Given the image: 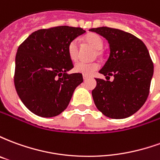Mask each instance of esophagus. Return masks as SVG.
<instances>
[{"label": "esophagus", "instance_id": "1", "mask_svg": "<svg viewBox=\"0 0 160 160\" xmlns=\"http://www.w3.org/2000/svg\"><path fill=\"white\" fill-rule=\"evenodd\" d=\"M88 78H89V77H88V76H86V75H83V79H84V80H88Z\"/></svg>", "mask_w": 160, "mask_h": 160}]
</instances>
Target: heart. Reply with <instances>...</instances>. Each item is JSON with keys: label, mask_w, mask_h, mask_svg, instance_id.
Returning <instances> with one entry per match:
<instances>
[{"label": "heart", "mask_w": 160, "mask_h": 160, "mask_svg": "<svg viewBox=\"0 0 160 160\" xmlns=\"http://www.w3.org/2000/svg\"><path fill=\"white\" fill-rule=\"evenodd\" d=\"M84 41L87 42V44L92 46L93 49H95L97 51V55L100 54L99 49H102L104 42L103 39L101 38L99 35L96 33H89L87 36L84 38ZM68 55L69 58L73 61L78 58L79 55V48H78V42L76 40H73L68 43ZM98 68V64L97 62H79L74 64L73 67V71L75 73H79L86 75V76H91L93 74L94 72Z\"/></svg>", "instance_id": "obj_1"}]
</instances>
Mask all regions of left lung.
<instances>
[{
  "instance_id": "1",
  "label": "left lung",
  "mask_w": 160,
  "mask_h": 160,
  "mask_svg": "<svg viewBox=\"0 0 160 160\" xmlns=\"http://www.w3.org/2000/svg\"><path fill=\"white\" fill-rule=\"evenodd\" d=\"M110 44V56L99 73L112 81L96 79L92 92L98 110L114 119L130 117L145 104L153 75V63L144 42L131 33L110 27L92 28ZM110 78V77H109Z\"/></svg>"
}]
</instances>
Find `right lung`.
I'll return each mask as SVG.
<instances>
[{
  "mask_svg": "<svg viewBox=\"0 0 160 160\" xmlns=\"http://www.w3.org/2000/svg\"><path fill=\"white\" fill-rule=\"evenodd\" d=\"M86 33L82 28L56 26L32 33L15 57L14 86L20 100L38 117L52 118L66 110L82 74H68L73 68L68 45Z\"/></svg>",
  "mask_w": 160,
  "mask_h": 160,
  "instance_id": "1",
  "label": "right lung"
}]
</instances>
